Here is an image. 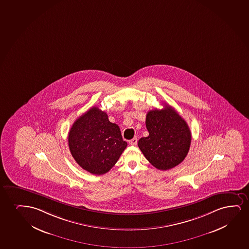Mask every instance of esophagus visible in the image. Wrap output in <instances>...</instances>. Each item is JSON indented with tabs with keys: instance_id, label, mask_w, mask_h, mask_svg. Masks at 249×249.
<instances>
[{
	"instance_id": "obj_1",
	"label": "esophagus",
	"mask_w": 249,
	"mask_h": 249,
	"mask_svg": "<svg viewBox=\"0 0 249 249\" xmlns=\"http://www.w3.org/2000/svg\"><path fill=\"white\" fill-rule=\"evenodd\" d=\"M137 142H138V139H137V137L135 138H133V139H131L129 141V143L131 145H137Z\"/></svg>"
}]
</instances>
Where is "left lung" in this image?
Returning <instances> with one entry per match:
<instances>
[{
	"instance_id": "left-lung-1",
	"label": "left lung",
	"mask_w": 249,
	"mask_h": 249,
	"mask_svg": "<svg viewBox=\"0 0 249 249\" xmlns=\"http://www.w3.org/2000/svg\"><path fill=\"white\" fill-rule=\"evenodd\" d=\"M149 136L139 139L138 145L155 168L166 171L179 165L190 148V129L176 110L165 106L161 110H149L146 116Z\"/></svg>"
}]
</instances>
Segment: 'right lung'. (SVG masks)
<instances>
[{
	"label": "right lung",
	"instance_id": "1",
	"mask_svg": "<svg viewBox=\"0 0 249 249\" xmlns=\"http://www.w3.org/2000/svg\"><path fill=\"white\" fill-rule=\"evenodd\" d=\"M126 145L118 125L110 123L107 114L98 107H92L78 117L68 133L72 157L91 174L110 171Z\"/></svg>",
	"mask_w": 249,
	"mask_h": 249
}]
</instances>
